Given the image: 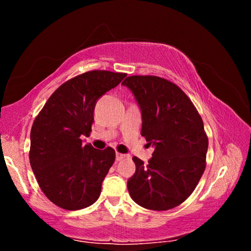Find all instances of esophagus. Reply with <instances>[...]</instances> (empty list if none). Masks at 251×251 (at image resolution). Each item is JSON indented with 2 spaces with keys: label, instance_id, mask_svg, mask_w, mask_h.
I'll return each instance as SVG.
<instances>
[{
  "label": "esophagus",
  "instance_id": "1",
  "mask_svg": "<svg viewBox=\"0 0 251 251\" xmlns=\"http://www.w3.org/2000/svg\"><path fill=\"white\" fill-rule=\"evenodd\" d=\"M126 155L125 154H121V152H116V160H122L123 158H125Z\"/></svg>",
  "mask_w": 251,
  "mask_h": 251
}]
</instances>
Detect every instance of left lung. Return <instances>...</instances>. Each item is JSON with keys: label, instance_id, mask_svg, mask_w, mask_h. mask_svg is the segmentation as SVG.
<instances>
[{"label": "left lung", "instance_id": "left-lung-1", "mask_svg": "<svg viewBox=\"0 0 251 251\" xmlns=\"http://www.w3.org/2000/svg\"><path fill=\"white\" fill-rule=\"evenodd\" d=\"M142 112V136L154 146L148 165L133 157L136 172L127 188L133 201L151 210H168L184 202L206 167L208 138L192 100L169 80L128 76L122 83Z\"/></svg>", "mask_w": 251, "mask_h": 251}]
</instances>
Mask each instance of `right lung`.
<instances>
[{
  "mask_svg": "<svg viewBox=\"0 0 251 251\" xmlns=\"http://www.w3.org/2000/svg\"><path fill=\"white\" fill-rule=\"evenodd\" d=\"M125 73L91 71L55 91L33 123L29 164L42 192L67 210L83 209L99 199L115 151L84 145L94 122V108Z\"/></svg>",
  "mask_w": 251,
  "mask_h": 251,
  "instance_id": "1",
  "label": "right lung"
}]
</instances>
